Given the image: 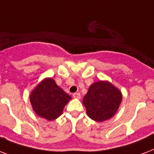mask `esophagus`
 <instances>
[{
	"label": "esophagus",
	"instance_id": "obj_1",
	"mask_svg": "<svg viewBox=\"0 0 154 154\" xmlns=\"http://www.w3.org/2000/svg\"><path fill=\"white\" fill-rule=\"evenodd\" d=\"M72 97H73L74 98L80 99L81 98V94H80L79 93H75V94H72Z\"/></svg>",
	"mask_w": 154,
	"mask_h": 154
}]
</instances>
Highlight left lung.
<instances>
[{
  "label": "left lung",
  "mask_w": 154,
  "mask_h": 154,
  "mask_svg": "<svg viewBox=\"0 0 154 154\" xmlns=\"http://www.w3.org/2000/svg\"><path fill=\"white\" fill-rule=\"evenodd\" d=\"M122 93L107 82H97L89 87L83 98L87 114L96 122H104L116 113L122 102Z\"/></svg>",
  "instance_id": "obj_1"
}]
</instances>
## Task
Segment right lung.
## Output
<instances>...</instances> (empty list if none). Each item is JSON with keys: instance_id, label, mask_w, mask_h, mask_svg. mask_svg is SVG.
I'll use <instances>...</instances> for the list:
<instances>
[{"instance_id": "obj_1", "label": "right lung", "mask_w": 154, "mask_h": 154, "mask_svg": "<svg viewBox=\"0 0 154 154\" xmlns=\"http://www.w3.org/2000/svg\"><path fill=\"white\" fill-rule=\"evenodd\" d=\"M70 99L71 97L63 91L52 78L41 82L30 95V101L35 112L49 121L60 117Z\"/></svg>"}]
</instances>
